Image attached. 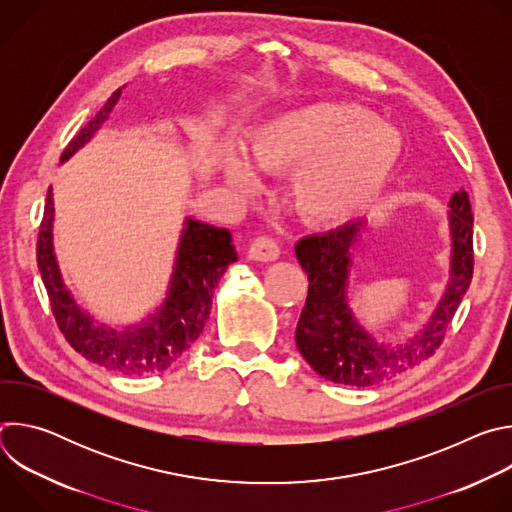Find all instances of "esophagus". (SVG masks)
<instances>
[{"label":"esophagus","instance_id":"esophagus-1","mask_svg":"<svg viewBox=\"0 0 512 512\" xmlns=\"http://www.w3.org/2000/svg\"><path fill=\"white\" fill-rule=\"evenodd\" d=\"M247 255L253 261H275L279 257V245L271 237L261 235L249 245Z\"/></svg>","mask_w":512,"mask_h":512}]
</instances>
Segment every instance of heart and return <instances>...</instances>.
Segmentation results:
<instances>
[{"instance_id": "b5f03b06", "label": "heart", "mask_w": 512, "mask_h": 512, "mask_svg": "<svg viewBox=\"0 0 512 512\" xmlns=\"http://www.w3.org/2000/svg\"><path fill=\"white\" fill-rule=\"evenodd\" d=\"M247 158L263 174H291V202L306 223L340 225L367 208L401 152V133L371 111L316 103L281 113L247 139ZM229 182L251 192L257 176L235 152L225 154Z\"/></svg>"}]
</instances>
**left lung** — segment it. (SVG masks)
Segmentation results:
<instances>
[{"label": "left lung", "instance_id": "obj_1", "mask_svg": "<svg viewBox=\"0 0 512 512\" xmlns=\"http://www.w3.org/2000/svg\"><path fill=\"white\" fill-rule=\"evenodd\" d=\"M450 208L452 279L446 296L427 326L397 346L377 344L354 322L346 306L350 249L362 221L298 241L296 257L310 285L296 344L320 377L348 387H373L415 369L440 348L474 273V216L468 192H456Z\"/></svg>", "mask_w": 512, "mask_h": 512}]
</instances>
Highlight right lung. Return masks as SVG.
I'll use <instances>...</instances> for the list:
<instances>
[{
	"label": "right lung",
	"mask_w": 512,
	"mask_h": 512,
	"mask_svg": "<svg viewBox=\"0 0 512 512\" xmlns=\"http://www.w3.org/2000/svg\"><path fill=\"white\" fill-rule=\"evenodd\" d=\"M117 89L105 107L70 139L62 160L77 152L103 125L117 103ZM52 196L48 190L38 231L36 259L48 291L52 314L66 342L87 360L121 375H150L168 369L200 336L212 308V294L227 267L237 261V251L227 229H216L188 218L174 267L168 300L162 310L139 328L117 332L95 326L66 291L52 249Z\"/></svg>",
	"instance_id": "add662e5"
}]
</instances>
